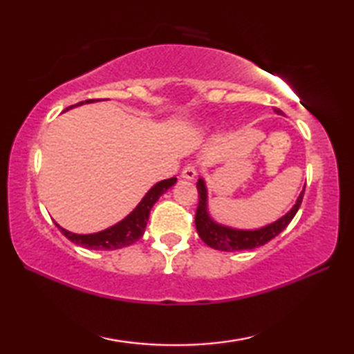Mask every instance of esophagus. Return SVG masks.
<instances>
[{
  "mask_svg": "<svg viewBox=\"0 0 354 354\" xmlns=\"http://www.w3.org/2000/svg\"><path fill=\"white\" fill-rule=\"evenodd\" d=\"M181 176L184 178V179H189V181H194V179L196 178V169L194 165H185L184 169H183V173H181Z\"/></svg>",
  "mask_w": 354,
  "mask_h": 354,
  "instance_id": "esophagus-1",
  "label": "esophagus"
}]
</instances>
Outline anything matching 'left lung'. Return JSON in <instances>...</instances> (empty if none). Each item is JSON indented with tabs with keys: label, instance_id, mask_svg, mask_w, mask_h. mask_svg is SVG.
I'll return each mask as SVG.
<instances>
[{
	"label": "left lung",
	"instance_id": "obj_1",
	"mask_svg": "<svg viewBox=\"0 0 354 354\" xmlns=\"http://www.w3.org/2000/svg\"><path fill=\"white\" fill-rule=\"evenodd\" d=\"M278 115H283V111L274 109ZM198 187V207H196L195 214V226L198 231V236L201 241L205 242L207 247L220 251H242V250H253L257 247H262L272 239L277 237L284 227L290 223L292 218L295 217L299 205L303 201L304 189L301 194L298 195L295 205L290 207V211L283 217L278 218L273 223H268L262 227H256V230H239V227H231L223 223H218L217 220L209 212V201H207V185L205 178H200L196 183Z\"/></svg>",
	"mask_w": 354,
	"mask_h": 354
}]
</instances>
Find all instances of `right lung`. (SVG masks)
I'll list each match as a JSON object with an SVG mask.
<instances>
[{
	"instance_id": "obj_1",
	"label": "right lung",
	"mask_w": 354,
	"mask_h": 354,
	"mask_svg": "<svg viewBox=\"0 0 354 354\" xmlns=\"http://www.w3.org/2000/svg\"><path fill=\"white\" fill-rule=\"evenodd\" d=\"M95 101H101V100H86L81 101L75 106H70L65 109L64 112H67L73 107L82 106V104H91L95 103ZM178 179L176 178H170V179H164V181L156 183L151 189H149L145 196L140 200L139 205L134 207L133 212H129L127 217L123 220H120L118 223L112 225L109 227H106L103 231L98 232H92V234H76V232L67 231L65 227L56 226L59 227V231L62 234L80 247L88 248V250H118V248H124L129 247V245L136 243L139 239L143 236L147 227V221L149 217V211L154 206V203L160 198V195H164L167 190L176 184Z\"/></svg>"
}]
</instances>
